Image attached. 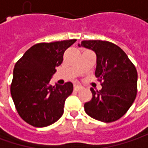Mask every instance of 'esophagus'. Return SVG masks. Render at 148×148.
I'll return each mask as SVG.
<instances>
[{"label": "esophagus", "mask_w": 148, "mask_h": 148, "mask_svg": "<svg viewBox=\"0 0 148 148\" xmlns=\"http://www.w3.org/2000/svg\"><path fill=\"white\" fill-rule=\"evenodd\" d=\"M82 89H83V87H82L81 85L74 86V90H75L76 92H78V91H80V90H82Z\"/></svg>", "instance_id": "1"}]
</instances>
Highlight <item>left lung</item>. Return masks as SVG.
I'll return each mask as SVG.
<instances>
[{
    "instance_id": "8db88e82",
    "label": "left lung",
    "mask_w": 148,
    "mask_h": 148,
    "mask_svg": "<svg viewBox=\"0 0 148 148\" xmlns=\"http://www.w3.org/2000/svg\"><path fill=\"white\" fill-rule=\"evenodd\" d=\"M81 46L96 52L95 76L102 86L99 92L91 88L92 98L84 104L85 112L101 122H115L127 113L137 97V69L122 49L110 41H82Z\"/></svg>"
}]
</instances>
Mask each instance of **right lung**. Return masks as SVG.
I'll return each mask as SVG.
<instances>
[{
	"mask_svg": "<svg viewBox=\"0 0 148 148\" xmlns=\"http://www.w3.org/2000/svg\"><path fill=\"white\" fill-rule=\"evenodd\" d=\"M76 39L41 42L28 49L16 62L11 84V94L19 116L28 124L44 127L63 114L66 99L73 91L72 83L51 86L56 67L63 61L65 51Z\"/></svg>",
	"mask_w": 148,
	"mask_h": 148,
	"instance_id": "add662e5",
	"label": "right lung"
}]
</instances>
